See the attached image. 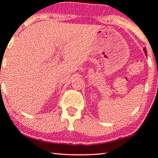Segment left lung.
<instances>
[{"label":"left lung","instance_id":"obj_1","mask_svg":"<svg viewBox=\"0 0 158 158\" xmlns=\"http://www.w3.org/2000/svg\"><path fill=\"white\" fill-rule=\"evenodd\" d=\"M143 51H144V53L146 54V55H147V50H146L145 48H144V49H143Z\"/></svg>","mask_w":158,"mask_h":158}]
</instances>
